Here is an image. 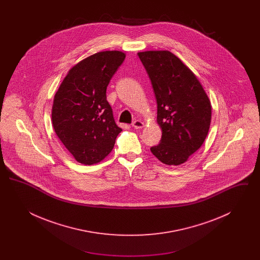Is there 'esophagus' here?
I'll use <instances>...</instances> for the list:
<instances>
[{
	"mask_svg": "<svg viewBox=\"0 0 260 260\" xmlns=\"http://www.w3.org/2000/svg\"><path fill=\"white\" fill-rule=\"evenodd\" d=\"M132 125L135 127V128H142L143 126H144V123L143 122H141V121H139V120H136Z\"/></svg>",
	"mask_w": 260,
	"mask_h": 260,
	"instance_id": "esophagus-1",
	"label": "esophagus"
}]
</instances>
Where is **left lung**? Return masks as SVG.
<instances>
[{
  "label": "left lung",
  "instance_id": "left-lung-1",
  "mask_svg": "<svg viewBox=\"0 0 260 260\" xmlns=\"http://www.w3.org/2000/svg\"><path fill=\"white\" fill-rule=\"evenodd\" d=\"M157 100L160 143L151 147L162 164L185 162L204 143L210 129L211 105L195 74L169 50L137 53Z\"/></svg>",
  "mask_w": 260,
  "mask_h": 260
}]
</instances>
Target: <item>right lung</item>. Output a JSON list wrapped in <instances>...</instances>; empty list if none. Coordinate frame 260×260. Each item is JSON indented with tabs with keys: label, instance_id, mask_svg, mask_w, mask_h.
<instances>
[{
	"label": "right lung",
	"instance_id": "1",
	"mask_svg": "<svg viewBox=\"0 0 260 260\" xmlns=\"http://www.w3.org/2000/svg\"><path fill=\"white\" fill-rule=\"evenodd\" d=\"M125 54L119 50L94 53L73 66L56 91L51 122L63 145L84 165L102 161L122 132L106 99V88Z\"/></svg>",
	"mask_w": 260,
	"mask_h": 260
}]
</instances>
